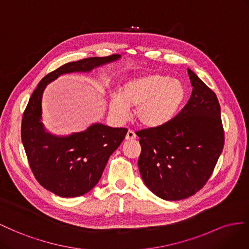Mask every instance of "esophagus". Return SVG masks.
I'll use <instances>...</instances> for the list:
<instances>
[{"mask_svg":"<svg viewBox=\"0 0 249 249\" xmlns=\"http://www.w3.org/2000/svg\"><path fill=\"white\" fill-rule=\"evenodd\" d=\"M136 139V133H134L132 130H128V132H127L126 137H125V140L126 141H132Z\"/></svg>","mask_w":249,"mask_h":249,"instance_id":"34e87169","label":"esophagus"}]
</instances>
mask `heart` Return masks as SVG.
<instances>
[{"label": "heart", "instance_id": "b5f03b06", "mask_svg": "<svg viewBox=\"0 0 249 249\" xmlns=\"http://www.w3.org/2000/svg\"><path fill=\"white\" fill-rule=\"evenodd\" d=\"M186 98V89L171 77L151 74L127 81L121 90L109 99V110L119 122L128 118L129 107L141 126L159 128L169 123Z\"/></svg>", "mask_w": 249, "mask_h": 249}]
</instances>
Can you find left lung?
I'll list each match as a JSON object with an SVG mask.
<instances>
[{
  "mask_svg": "<svg viewBox=\"0 0 249 249\" xmlns=\"http://www.w3.org/2000/svg\"><path fill=\"white\" fill-rule=\"evenodd\" d=\"M188 73L193 90L181 111L164 126L137 133L142 178L153 194L170 201L188 198L204 186L224 146L217 96L193 71Z\"/></svg>",
  "mask_w": 249,
  "mask_h": 249,
  "instance_id": "8db88e82",
  "label": "left lung"
}]
</instances>
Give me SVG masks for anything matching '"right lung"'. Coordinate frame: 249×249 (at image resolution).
I'll return each mask as SVG.
<instances>
[{
  "mask_svg": "<svg viewBox=\"0 0 249 249\" xmlns=\"http://www.w3.org/2000/svg\"><path fill=\"white\" fill-rule=\"evenodd\" d=\"M120 58L121 55L113 54L66 63L42 78L29 99L22 121V142L35 178L55 195L77 197L93 189L127 129L95 123L70 136L48 132L41 122V98L47 84L63 74L88 73Z\"/></svg>",
  "mask_w": 249,
  "mask_h": 249,
  "instance_id": "right-lung-1",
  "label": "right lung"
}]
</instances>
